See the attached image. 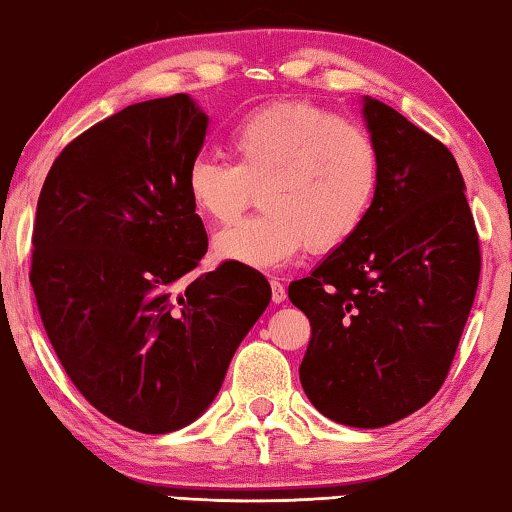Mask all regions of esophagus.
<instances>
[{"instance_id": "34e87169", "label": "esophagus", "mask_w": 512, "mask_h": 512, "mask_svg": "<svg viewBox=\"0 0 512 512\" xmlns=\"http://www.w3.org/2000/svg\"><path fill=\"white\" fill-rule=\"evenodd\" d=\"M270 289H272V303H282L286 298V289L282 282H277V279H270Z\"/></svg>"}]
</instances>
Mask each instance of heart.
<instances>
[{
	"label": "heart",
	"mask_w": 512,
	"mask_h": 512,
	"mask_svg": "<svg viewBox=\"0 0 512 512\" xmlns=\"http://www.w3.org/2000/svg\"><path fill=\"white\" fill-rule=\"evenodd\" d=\"M235 163L198 156L186 193L207 223H233L261 188L265 212L214 237L219 261L275 270L305 247L331 254L366 226L382 188L375 137L349 118L305 100L242 116L228 135Z\"/></svg>",
	"instance_id": "heart-1"
}]
</instances>
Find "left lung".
<instances>
[{
  "label": "left lung",
  "mask_w": 512,
  "mask_h": 512,
  "mask_svg": "<svg viewBox=\"0 0 512 512\" xmlns=\"http://www.w3.org/2000/svg\"><path fill=\"white\" fill-rule=\"evenodd\" d=\"M382 188L359 235L289 298L310 319L300 384L321 415L377 429L450 373L480 277V240L450 149L384 102L363 107Z\"/></svg>",
  "instance_id": "obj_1"
}]
</instances>
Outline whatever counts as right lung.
I'll list each match as a JSON object with an SVG mask.
<instances>
[{"instance_id":"add662e5","label":"right lung","mask_w":512,"mask_h":512,"mask_svg":"<svg viewBox=\"0 0 512 512\" xmlns=\"http://www.w3.org/2000/svg\"><path fill=\"white\" fill-rule=\"evenodd\" d=\"M207 116L184 93L130 104L72 139L37 202L30 282L69 380L139 433L191 424L270 303L247 265L198 270L207 233L186 172Z\"/></svg>"}]
</instances>
